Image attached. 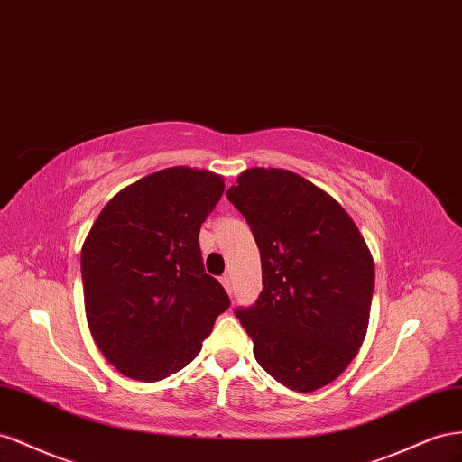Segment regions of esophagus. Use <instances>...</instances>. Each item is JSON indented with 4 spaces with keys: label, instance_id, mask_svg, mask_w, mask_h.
I'll return each mask as SVG.
<instances>
[{
    "label": "esophagus",
    "instance_id": "34e87169",
    "mask_svg": "<svg viewBox=\"0 0 462 462\" xmlns=\"http://www.w3.org/2000/svg\"><path fill=\"white\" fill-rule=\"evenodd\" d=\"M220 284L224 286V290H226V292H230V276L228 274H222L220 276Z\"/></svg>",
    "mask_w": 462,
    "mask_h": 462
}]
</instances>
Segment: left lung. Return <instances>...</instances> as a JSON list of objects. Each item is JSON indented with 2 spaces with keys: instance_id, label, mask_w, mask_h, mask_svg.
Masks as SVG:
<instances>
[{
  "instance_id": "1",
  "label": "left lung",
  "mask_w": 462,
  "mask_h": 462,
  "mask_svg": "<svg viewBox=\"0 0 462 462\" xmlns=\"http://www.w3.org/2000/svg\"><path fill=\"white\" fill-rule=\"evenodd\" d=\"M226 197L261 254V294L234 311L255 360L288 389L331 383L370 321L375 269L360 230L331 195L290 170H245Z\"/></svg>"
}]
</instances>
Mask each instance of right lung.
<instances>
[{"label": "right lung", "instance_id": "obj_1", "mask_svg": "<svg viewBox=\"0 0 462 462\" xmlns=\"http://www.w3.org/2000/svg\"><path fill=\"white\" fill-rule=\"evenodd\" d=\"M222 191L207 170L166 168L122 189L92 224L81 252L87 321L125 377L152 383L180 372L230 308L199 247Z\"/></svg>", "mask_w": 462, "mask_h": 462}]
</instances>
